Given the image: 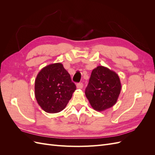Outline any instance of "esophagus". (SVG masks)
Returning <instances> with one entry per match:
<instances>
[{
	"label": "esophagus",
	"mask_w": 155,
	"mask_h": 155,
	"mask_svg": "<svg viewBox=\"0 0 155 155\" xmlns=\"http://www.w3.org/2000/svg\"><path fill=\"white\" fill-rule=\"evenodd\" d=\"M77 88H79V89H81L83 87V84L82 83H79L77 84Z\"/></svg>",
	"instance_id": "34e87169"
}]
</instances>
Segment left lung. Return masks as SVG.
<instances>
[{"mask_svg": "<svg viewBox=\"0 0 155 155\" xmlns=\"http://www.w3.org/2000/svg\"><path fill=\"white\" fill-rule=\"evenodd\" d=\"M121 88L118 74L107 67L98 66L91 73L85 95L93 109L101 112L116 104Z\"/></svg>", "mask_w": 155, "mask_h": 155, "instance_id": "left-lung-1", "label": "left lung"}]
</instances>
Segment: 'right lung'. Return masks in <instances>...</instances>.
<instances>
[{
  "mask_svg": "<svg viewBox=\"0 0 155 155\" xmlns=\"http://www.w3.org/2000/svg\"><path fill=\"white\" fill-rule=\"evenodd\" d=\"M76 87L61 63L41 70L35 80V96L41 109L48 113L63 110L71 99Z\"/></svg>",
  "mask_w": 155,
  "mask_h": 155,
  "instance_id": "add662e5",
  "label": "right lung"
}]
</instances>
